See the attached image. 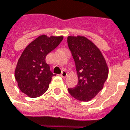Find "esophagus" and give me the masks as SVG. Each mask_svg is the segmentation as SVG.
Returning <instances> with one entry per match:
<instances>
[{"mask_svg":"<svg viewBox=\"0 0 130 130\" xmlns=\"http://www.w3.org/2000/svg\"><path fill=\"white\" fill-rule=\"evenodd\" d=\"M67 74H67V72H66L65 71H62V72L61 73L60 75H61V77H62V78H65V77H67Z\"/></svg>","mask_w":130,"mask_h":130,"instance_id":"obj_1","label":"esophagus"}]
</instances>
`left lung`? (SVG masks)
I'll use <instances>...</instances> for the list:
<instances>
[{
  "label": "left lung",
  "mask_w": 130,
  "mask_h": 130,
  "mask_svg": "<svg viewBox=\"0 0 130 130\" xmlns=\"http://www.w3.org/2000/svg\"><path fill=\"white\" fill-rule=\"evenodd\" d=\"M68 45L74 58L78 76L76 87L68 89L79 101H89L103 88L109 69L99 48L84 36H68Z\"/></svg>",
  "instance_id": "8db88e82"
}]
</instances>
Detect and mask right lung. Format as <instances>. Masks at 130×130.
Listing matches in <instances>:
<instances>
[{
    "label": "right lung",
    "mask_w": 130,
    "mask_h": 130,
    "mask_svg": "<svg viewBox=\"0 0 130 130\" xmlns=\"http://www.w3.org/2000/svg\"><path fill=\"white\" fill-rule=\"evenodd\" d=\"M62 39L63 36L47 37L42 35L28 44L21 55L15 77L20 90L28 97H39L48 89L54 75L45 58Z\"/></svg>",
    "instance_id": "1"
}]
</instances>
